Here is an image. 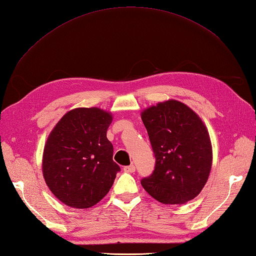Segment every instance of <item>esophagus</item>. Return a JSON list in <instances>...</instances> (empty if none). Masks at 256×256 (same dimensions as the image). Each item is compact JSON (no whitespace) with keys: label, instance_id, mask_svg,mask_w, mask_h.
<instances>
[{"label":"esophagus","instance_id":"esophagus-1","mask_svg":"<svg viewBox=\"0 0 256 256\" xmlns=\"http://www.w3.org/2000/svg\"><path fill=\"white\" fill-rule=\"evenodd\" d=\"M124 171L127 172V173H134L136 172V166L134 164H130L124 168Z\"/></svg>","mask_w":256,"mask_h":256}]
</instances>
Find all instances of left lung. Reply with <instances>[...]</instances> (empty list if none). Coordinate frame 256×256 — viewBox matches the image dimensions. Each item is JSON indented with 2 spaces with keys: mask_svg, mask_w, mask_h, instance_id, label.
Masks as SVG:
<instances>
[{
  "mask_svg": "<svg viewBox=\"0 0 256 256\" xmlns=\"http://www.w3.org/2000/svg\"><path fill=\"white\" fill-rule=\"evenodd\" d=\"M156 158L154 170L141 184L164 204H184L200 194L212 164L210 138L189 106L168 100L141 114Z\"/></svg>",
  "mask_w": 256,
  "mask_h": 256,
  "instance_id": "8db88e82",
  "label": "left lung"
}]
</instances>
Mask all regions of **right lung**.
<instances>
[{
    "label": "right lung",
    "mask_w": 256,
    "mask_h": 256,
    "mask_svg": "<svg viewBox=\"0 0 256 256\" xmlns=\"http://www.w3.org/2000/svg\"><path fill=\"white\" fill-rule=\"evenodd\" d=\"M112 115L98 108L67 112L46 142L42 173L46 184L62 203L90 208L110 191L118 164L106 130Z\"/></svg>",
    "instance_id": "right-lung-1"
}]
</instances>
